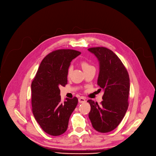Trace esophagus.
<instances>
[{"instance_id": "esophagus-1", "label": "esophagus", "mask_w": 156, "mask_h": 156, "mask_svg": "<svg viewBox=\"0 0 156 156\" xmlns=\"http://www.w3.org/2000/svg\"><path fill=\"white\" fill-rule=\"evenodd\" d=\"M78 102L80 103H83V102H86V100H85V99H84L83 97H80L78 99Z\"/></svg>"}]
</instances>
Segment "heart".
<instances>
[{"instance_id":"heart-1","label":"heart","mask_w":156,"mask_h":156,"mask_svg":"<svg viewBox=\"0 0 156 156\" xmlns=\"http://www.w3.org/2000/svg\"><path fill=\"white\" fill-rule=\"evenodd\" d=\"M81 68H82V69H83V70L84 71L87 70L89 68L93 67L92 66H91L90 64L88 62H87V61H82V62H81ZM70 72H71V68H69L68 73H69Z\"/></svg>"}]
</instances>
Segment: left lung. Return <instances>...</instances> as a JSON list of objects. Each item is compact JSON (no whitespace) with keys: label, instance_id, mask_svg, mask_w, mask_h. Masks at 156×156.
Instances as JSON below:
<instances>
[{"label":"left lung","instance_id":"8db88e82","mask_svg":"<svg viewBox=\"0 0 156 156\" xmlns=\"http://www.w3.org/2000/svg\"><path fill=\"white\" fill-rule=\"evenodd\" d=\"M88 50L99 62L97 84L104 90L101 105L87 101L91 107L88 117L96 131L108 133L119 125L128 109L129 78L123 64L110 49L97 47Z\"/></svg>","mask_w":156,"mask_h":156}]
</instances>
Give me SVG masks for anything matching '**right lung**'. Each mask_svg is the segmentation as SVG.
Here are the masks:
<instances>
[{
	"instance_id": "obj_1",
	"label": "right lung",
	"mask_w": 156,
	"mask_h": 156,
	"mask_svg": "<svg viewBox=\"0 0 156 156\" xmlns=\"http://www.w3.org/2000/svg\"><path fill=\"white\" fill-rule=\"evenodd\" d=\"M81 54L72 49H59L47 55L41 62L31 83V105L34 116L45 133L59 136L66 131L71 114L78 99L66 98L61 102L59 87L68 83L71 61Z\"/></svg>"
}]
</instances>
